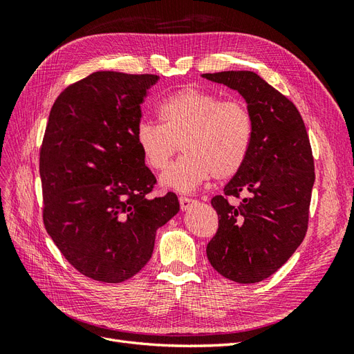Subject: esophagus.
I'll return each instance as SVG.
<instances>
[{"label":"esophagus","mask_w":354,"mask_h":354,"mask_svg":"<svg viewBox=\"0 0 354 354\" xmlns=\"http://www.w3.org/2000/svg\"><path fill=\"white\" fill-rule=\"evenodd\" d=\"M178 202H180L181 211H186V209H189L192 205H194V203H195L196 201L192 199V198H187V196H180V198H178Z\"/></svg>","instance_id":"esophagus-1"}]
</instances>
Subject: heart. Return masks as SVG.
<instances>
[{
    "label": "heart",
    "instance_id": "obj_1",
    "mask_svg": "<svg viewBox=\"0 0 354 354\" xmlns=\"http://www.w3.org/2000/svg\"><path fill=\"white\" fill-rule=\"evenodd\" d=\"M160 125L143 121L136 143L149 168L164 169L181 146L185 156L160 177L162 185L192 192L212 176L229 180L243 168L254 138V118L239 99H221L217 93L187 87L158 106Z\"/></svg>",
    "mask_w": 354,
    "mask_h": 354
}]
</instances>
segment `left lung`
Segmentation results:
<instances>
[{
  "instance_id": "left-lung-1",
  "label": "left lung",
  "mask_w": 354,
  "mask_h": 354,
  "mask_svg": "<svg viewBox=\"0 0 354 354\" xmlns=\"http://www.w3.org/2000/svg\"><path fill=\"white\" fill-rule=\"evenodd\" d=\"M202 77L238 90L254 118L248 159L224 194L211 199L218 229L207 257L221 276L255 283L281 269L306 236L315 183L312 146L295 104L257 73L226 71ZM229 196L241 197L240 205L229 204Z\"/></svg>"
}]
</instances>
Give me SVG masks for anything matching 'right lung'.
I'll return each instance as SVG.
<instances>
[{"label":"right lung","instance_id":"1","mask_svg":"<svg viewBox=\"0 0 354 354\" xmlns=\"http://www.w3.org/2000/svg\"><path fill=\"white\" fill-rule=\"evenodd\" d=\"M158 75L102 71L71 84L53 104L39 149L42 221L81 274L120 283L151 260L158 227L180 209L156 185L136 143Z\"/></svg>","mask_w":354,"mask_h":354}]
</instances>
